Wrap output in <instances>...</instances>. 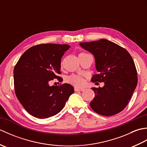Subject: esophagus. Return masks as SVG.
<instances>
[{"instance_id": "1", "label": "esophagus", "mask_w": 147, "mask_h": 147, "mask_svg": "<svg viewBox=\"0 0 147 147\" xmlns=\"http://www.w3.org/2000/svg\"><path fill=\"white\" fill-rule=\"evenodd\" d=\"M84 89L83 88H77V87H75L74 88V91L75 92H82Z\"/></svg>"}]
</instances>
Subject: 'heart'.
<instances>
[{
	"label": "heart",
	"instance_id": "obj_1",
	"mask_svg": "<svg viewBox=\"0 0 147 147\" xmlns=\"http://www.w3.org/2000/svg\"><path fill=\"white\" fill-rule=\"evenodd\" d=\"M87 54L85 52H81L79 55ZM67 82L76 87H82L85 85V81L82 76L78 75H71L67 78Z\"/></svg>",
	"mask_w": 147,
	"mask_h": 147
}]
</instances>
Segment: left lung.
<instances>
[{
  "label": "left lung",
  "instance_id": "8db88e82",
  "mask_svg": "<svg viewBox=\"0 0 147 147\" xmlns=\"http://www.w3.org/2000/svg\"><path fill=\"white\" fill-rule=\"evenodd\" d=\"M80 45L95 58L98 73L92 77V82L105 84L102 88H92L95 92L90 104L92 109L105 116L119 113L129 103L138 82L132 57L125 49L105 39Z\"/></svg>",
  "mask_w": 147,
  "mask_h": 147
}]
</instances>
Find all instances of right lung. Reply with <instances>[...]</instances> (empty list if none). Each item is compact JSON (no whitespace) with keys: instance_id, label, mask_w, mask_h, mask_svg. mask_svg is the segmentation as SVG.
<instances>
[{"instance_id":"obj_1","label":"right lung","mask_w":147,"mask_h":147,"mask_svg":"<svg viewBox=\"0 0 147 147\" xmlns=\"http://www.w3.org/2000/svg\"><path fill=\"white\" fill-rule=\"evenodd\" d=\"M70 48L67 44H38L21 56L14 69L15 93L25 110L33 116L45 119L58 114L74 88L69 84L49 85V82L62 78L61 61Z\"/></svg>"}]
</instances>
